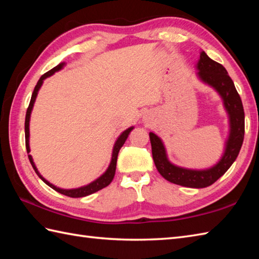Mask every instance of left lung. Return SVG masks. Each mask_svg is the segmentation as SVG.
<instances>
[{"label": "left lung", "instance_id": "obj_1", "mask_svg": "<svg viewBox=\"0 0 259 259\" xmlns=\"http://www.w3.org/2000/svg\"><path fill=\"white\" fill-rule=\"evenodd\" d=\"M196 70L198 71L196 73L198 80L218 93L227 113L229 129L222 157L212 166L203 169L177 166L169 160L167 149L160 137L152 131L149 133V137L153 161L164 179L189 188H205L221 178L237 158L244 141L245 113L234 82L222 64L213 61L201 50L196 63Z\"/></svg>", "mask_w": 259, "mask_h": 259}]
</instances>
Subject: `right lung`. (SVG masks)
Here are the masks:
<instances>
[{"instance_id":"add662e5","label":"right lung","mask_w":259,"mask_h":259,"mask_svg":"<svg viewBox=\"0 0 259 259\" xmlns=\"http://www.w3.org/2000/svg\"><path fill=\"white\" fill-rule=\"evenodd\" d=\"M65 65V62H61L59 63L57 67H54L53 69H51L50 71H48L47 73L43 74L40 79H38L37 83L34 88V90H33V93H32V97H31V101H30V104H29V108H27L26 110V115H25V125H24V130H25V147H26V151L27 153H30L31 149H30V119H31V113H32V110H33V107H34V103H35V100H36V97H37V93L38 91H40L41 87L43 84V82H45V80L47 78H49V76L53 75L56 72H58V71L62 70L64 68ZM135 126H129L128 129H125L124 131H122V133L120 134V136L117 138V140H115L114 145H113V148H112V153H111V161H110L109 166L107 168L106 171H104L100 177H98L96 180L91 181L90 184H88L85 186H81V187H78V188H72V189H63V188H60V187H57L56 185L51 184L50 181H48L43 176L40 174V171H38L34 161H33V158L31 155H27L29 156V160L32 164L33 169H34V171L36 172V175L38 176V177L41 178V180L43 181V183H46L49 187H51L52 189H54L56 191L60 192V194L62 195H65V196H69V197H72V198H80V197H85V196H89L91 194H93V192H97L100 189L104 188V187H107L110 185V183H111L113 177H114V174H115V167H117V159H118V153L121 149V147L123 146V144L125 142V140L128 139V137L130 135L131 131L134 130Z\"/></svg>"}]
</instances>
